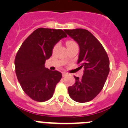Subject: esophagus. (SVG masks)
Returning a JSON list of instances; mask_svg holds the SVG:
<instances>
[{
    "mask_svg": "<svg viewBox=\"0 0 128 128\" xmlns=\"http://www.w3.org/2000/svg\"><path fill=\"white\" fill-rule=\"evenodd\" d=\"M67 73H66V72H63V73H62V75H63V77H65V76H66V75H67Z\"/></svg>",
    "mask_w": 128,
    "mask_h": 128,
    "instance_id": "34e87169",
    "label": "esophagus"
}]
</instances>
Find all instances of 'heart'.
<instances>
[{
  "label": "heart",
  "mask_w": 128,
  "mask_h": 128,
  "mask_svg": "<svg viewBox=\"0 0 128 128\" xmlns=\"http://www.w3.org/2000/svg\"><path fill=\"white\" fill-rule=\"evenodd\" d=\"M66 46H72V45H74V44H76V43L73 41H67L66 42ZM56 46H55V47H54L53 50L54 51V50H56Z\"/></svg>",
  "instance_id": "b5f03b06"
}]
</instances>
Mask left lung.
I'll use <instances>...</instances> for the list:
<instances>
[{
	"mask_svg": "<svg viewBox=\"0 0 128 128\" xmlns=\"http://www.w3.org/2000/svg\"><path fill=\"white\" fill-rule=\"evenodd\" d=\"M65 32L80 46L78 63L80 68H84L82 78L74 76L76 82L68 88V94L76 102H88L104 85L110 72L108 54L98 39L86 29H66Z\"/></svg>",
	"mask_w": 128,
	"mask_h": 128,
	"instance_id": "left-lung-1",
	"label": "left lung"
}]
</instances>
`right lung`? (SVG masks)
<instances>
[{
	"label": "right lung",
	"mask_w": 128,
	"mask_h": 128,
	"mask_svg": "<svg viewBox=\"0 0 128 128\" xmlns=\"http://www.w3.org/2000/svg\"><path fill=\"white\" fill-rule=\"evenodd\" d=\"M67 36L62 29L38 28L22 44L14 60L15 72L25 93L34 100L44 102L52 97L62 74L45 66L54 46Z\"/></svg>",
	"instance_id": "right-lung-1"
}]
</instances>
